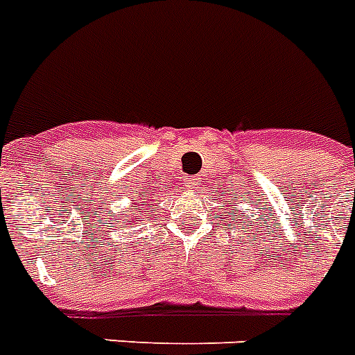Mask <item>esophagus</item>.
Segmentation results:
<instances>
[{
  "mask_svg": "<svg viewBox=\"0 0 355 355\" xmlns=\"http://www.w3.org/2000/svg\"><path fill=\"white\" fill-rule=\"evenodd\" d=\"M200 182H202V178L198 177V175H193V177H189L186 180V186L189 187V189H196V187L200 186Z\"/></svg>",
  "mask_w": 355,
  "mask_h": 355,
  "instance_id": "34e87169",
  "label": "esophagus"
}]
</instances>
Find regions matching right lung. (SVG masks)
<instances>
[{
    "mask_svg": "<svg viewBox=\"0 0 355 355\" xmlns=\"http://www.w3.org/2000/svg\"><path fill=\"white\" fill-rule=\"evenodd\" d=\"M135 209H137V205H135Z\"/></svg>",
    "mask_w": 355,
    "mask_h": 355,
    "instance_id": "right-lung-1",
    "label": "right lung"
}]
</instances>
